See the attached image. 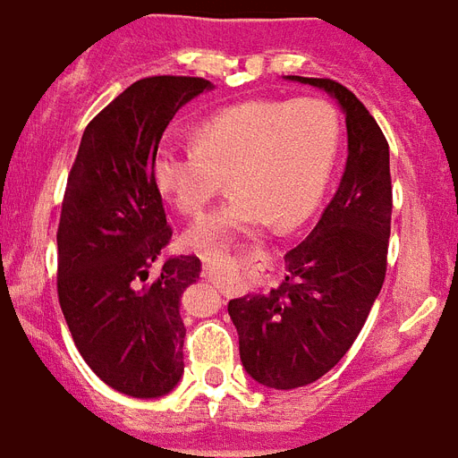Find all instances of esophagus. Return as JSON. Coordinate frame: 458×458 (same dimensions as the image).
<instances>
[{"label": "esophagus", "mask_w": 458, "mask_h": 458, "mask_svg": "<svg viewBox=\"0 0 458 458\" xmlns=\"http://www.w3.org/2000/svg\"><path fill=\"white\" fill-rule=\"evenodd\" d=\"M223 259H218V256H202V270L207 277H214V275L218 273L223 267Z\"/></svg>", "instance_id": "34e87169"}]
</instances>
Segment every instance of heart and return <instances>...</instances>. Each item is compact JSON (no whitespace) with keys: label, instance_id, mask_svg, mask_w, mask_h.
I'll return each instance as SVG.
<instances>
[{"label":"heart","instance_id":"obj_1","mask_svg":"<svg viewBox=\"0 0 458 458\" xmlns=\"http://www.w3.org/2000/svg\"><path fill=\"white\" fill-rule=\"evenodd\" d=\"M197 145L166 140L155 152V183L185 216L225 188L235 195L185 233L211 254L235 233L273 221L292 228L315 209L336 159L341 120L325 98H254L223 107L195 129Z\"/></svg>","mask_w":458,"mask_h":458}]
</instances>
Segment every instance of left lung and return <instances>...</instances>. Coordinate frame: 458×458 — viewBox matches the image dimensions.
I'll return each mask as SVG.
<instances>
[{"instance_id": "left-lung-1", "label": "left lung", "mask_w": 458, "mask_h": 458, "mask_svg": "<svg viewBox=\"0 0 458 458\" xmlns=\"http://www.w3.org/2000/svg\"><path fill=\"white\" fill-rule=\"evenodd\" d=\"M289 80L325 89L344 107L348 159L313 233L284 256L280 287L228 303L244 369L277 390L313 384L351 351L384 287L393 211L388 140L362 100L334 80Z\"/></svg>"}]
</instances>
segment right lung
<instances>
[{
    "mask_svg": "<svg viewBox=\"0 0 458 458\" xmlns=\"http://www.w3.org/2000/svg\"><path fill=\"white\" fill-rule=\"evenodd\" d=\"M211 89L202 77L133 81L89 122L58 221V301L84 362L131 397L166 395L183 374L181 293L197 256L150 270L171 240L152 162L178 107Z\"/></svg>",
    "mask_w": 458,
    "mask_h": 458,
    "instance_id": "obj_1",
    "label": "right lung"
}]
</instances>
